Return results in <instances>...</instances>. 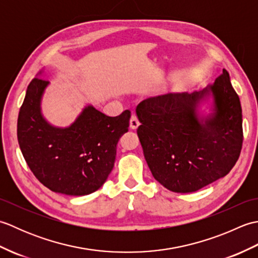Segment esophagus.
Returning a JSON list of instances; mask_svg holds the SVG:
<instances>
[{"instance_id": "1", "label": "esophagus", "mask_w": 258, "mask_h": 258, "mask_svg": "<svg viewBox=\"0 0 258 258\" xmlns=\"http://www.w3.org/2000/svg\"><path fill=\"white\" fill-rule=\"evenodd\" d=\"M140 125V120L138 118V116H136L135 114H132V116H131V119H130V127L131 128H138V126Z\"/></svg>"}]
</instances>
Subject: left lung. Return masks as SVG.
Wrapping results in <instances>:
<instances>
[{
    "mask_svg": "<svg viewBox=\"0 0 258 258\" xmlns=\"http://www.w3.org/2000/svg\"><path fill=\"white\" fill-rule=\"evenodd\" d=\"M216 114L205 123L196 116L197 101L209 92ZM138 135L153 176L175 193H191L227 175L243 145L242 106L229 74L193 94H166L136 107Z\"/></svg>",
    "mask_w": 258,
    "mask_h": 258,
    "instance_id": "obj_1",
    "label": "left lung"
}]
</instances>
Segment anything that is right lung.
Returning <instances> with one entry per match:
<instances>
[{"label": "right lung", "mask_w": 258, "mask_h": 258, "mask_svg": "<svg viewBox=\"0 0 258 258\" xmlns=\"http://www.w3.org/2000/svg\"><path fill=\"white\" fill-rule=\"evenodd\" d=\"M47 84V80L35 76L27 86L18 117L22 154L48 189L72 196L91 194L112 172L117 142L128 131L131 112L108 116L89 106L70 127H53L40 112Z\"/></svg>", "instance_id": "obj_1"}]
</instances>
